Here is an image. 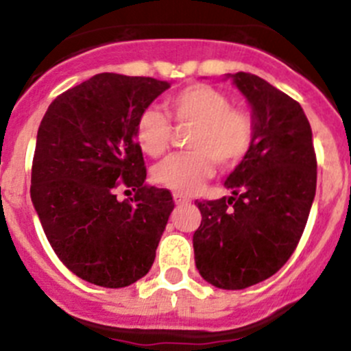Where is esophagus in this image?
Instances as JSON below:
<instances>
[{"mask_svg":"<svg viewBox=\"0 0 351 351\" xmlns=\"http://www.w3.org/2000/svg\"><path fill=\"white\" fill-rule=\"evenodd\" d=\"M173 198H175V204H186L190 200L189 197L182 195V193H173Z\"/></svg>","mask_w":351,"mask_h":351,"instance_id":"34e87169","label":"esophagus"}]
</instances>
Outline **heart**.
<instances>
[{
    "label": "heart",
    "mask_w": 351,
    "mask_h": 351,
    "mask_svg": "<svg viewBox=\"0 0 351 351\" xmlns=\"http://www.w3.org/2000/svg\"><path fill=\"white\" fill-rule=\"evenodd\" d=\"M169 117L180 129H192L186 137L189 153L159 162L153 180L162 189L190 195L214 173V166H238L251 151L256 122L247 110L231 107L228 95L208 84L195 83L169 95ZM136 141L151 158L168 151L173 137L171 120L156 107H147L136 122Z\"/></svg>",
    "instance_id": "obj_1"
}]
</instances>
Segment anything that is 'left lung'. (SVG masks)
<instances>
[{
    "instance_id": "1",
    "label": "left lung",
    "mask_w": 351,
    "mask_h": 351,
    "mask_svg": "<svg viewBox=\"0 0 351 351\" xmlns=\"http://www.w3.org/2000/svg\"><path fill=\"white\" fill-rule=\"evenodd\" d=\"M256 122L251 151L226 180L231 197L195 202L197 270L208 284L239 290L287 263L316 195L317 161L302 107L263 77L232 74Z\"/></svg>"
}]
</instances>
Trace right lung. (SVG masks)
I'll return each mask as SVG.
<instances>
[{"mask_svg": "<svg viewBox=\"0 0 351 351\" xmlns=\"http://www.w3.org/2000/svg\"><path fill=\"white\" fill-rule=\"evenodd\" d=\"M168 88L154 77L95 74L59 95L38 127L32 202L59 260L90 284L127 287L154 263L175 202L146 183L134 129ZM119 186L134 197L119 201Z\"/></svg>", "mask_w": 351, "mask_h": 351, "instance_id": "obj_1", "label": "right lung"}]
</instances>
